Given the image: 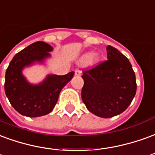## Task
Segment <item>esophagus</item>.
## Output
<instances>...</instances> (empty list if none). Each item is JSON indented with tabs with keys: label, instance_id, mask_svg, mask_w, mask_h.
<instances>
[{
	"label": "esophagus",
	"instance_id": "esophagus-1",
	"mask_svg": "<svg viewBox=\"0 0 155 155\" xmlns=\"http://www.w3.org/2000/svg\"><path fill=\"white\" fill-rule=\"evenodd\" d=\"M81 73H82V71H80L79 69L75 70V75H77V76H80Z\"/></svg>",
	"mask_w": 155,
	"mask_h": 155
}]
</instances>
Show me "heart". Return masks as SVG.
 I'll return each instance as SVG.
<instances>
[{
	"label": "heart",
	"mask_w": 155,
	"mask_h": 155,
	"mask_svg": "<svg viewBox=\"0 0 155 155\" xmlns=\"http://www.w3.org/2000/svg\"><path fill=\"white\" fill-rule=\"evenodd\" d=\"M99 60V57L97 54H86L84 57L82 58V64H86L87 62H89V64H97Z\"/></svg>",
	"instance_id": "heart-1"
}]
</instances>
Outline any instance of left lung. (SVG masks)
<instances>
[{"instance_id":"1","label":"left lung","mask_w":155,"mask_h":155,"mask_svg":"<svg viewBox=\"0 0 155 155\" xmlns=\"http://www.w3.org/2000/svg\"><path fill=\"white\" fill-rule=\"evenodd\" d=\"M107 60L84 70L82 99L87 110L96 116L110 118L124 110L136 93L135 74L130 61L110 45Z\"/></svg>"}]
</instances>
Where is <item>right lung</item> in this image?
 <instances>
[{
  "instance_id": "obj_1",
  "label": "right lung",
  "mask_w": 155,
  "mask_h": 155,
  "mask_svg": "<svg viewBox=\"0 0 155 155\" xmlns=\"http://www.w3.org/2000/svg\"><path fill=\"white\" fill-rule=\"evenodd\" d=\"M52 46L43 41L31 44L15 55L5 72V92L15 110L28 117H38L50 113L57 103L64 86L73 78L74 72L66 75H48L38 85L27 82L22 74L25 67L35 62L42 63L50 56Z\"/></svg>"
}]
</instances>
